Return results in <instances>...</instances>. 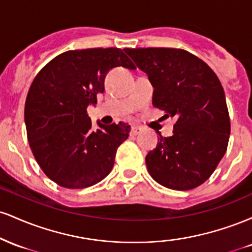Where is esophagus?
Instances as JSON below:
<instances>
[{
    "mask_svg": "<svg viewBox=\"0 0 252 252\" xmlns=\"http://www.w3.org/2000/svg\"><path fill=\"white\" fill-rule=\"evenodd\" d=\"M141 132H142V129H141L140 126H132L131 131H130V135H131V136H137L138 134H141Z\"/></svg>",
    "mask_w": 252,
    "mask_h": 252,
    "instance_id": "obj_1",
    "label": "esophagus"
}]
</instances>
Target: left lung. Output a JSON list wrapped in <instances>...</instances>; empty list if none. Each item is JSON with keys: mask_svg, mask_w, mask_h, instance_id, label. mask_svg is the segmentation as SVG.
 <instances>
[{"mask_svg": "<svg viewBox=\"0 0 252 252\" xmlns=\"http://www.w3.org/2000/svg\"><path fill=\"white\" fill-rule=\"evenodd\" d=\"M154 88L153 105L174 117V132L146 156L156 182L189 190L212 175L226 153L230 117L217 74L194 54L179 48H126Z\"/></svg>", "mask_w": 252, "mask_h": 252, "instance_id": "obj_1", "label": "left lung"}]
</instances>
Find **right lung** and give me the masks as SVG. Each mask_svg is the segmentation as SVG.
I'll return each mask as SVG.
<instances>
[{"mask_svg":"<svg viewBox=\"0 0 252 252\" xmlns=\"http://www.w3.org/2000/svg\"><path fill=\"white\" fill-rule=\"evenodd\" d=\"M134 70L120 48L67 51L36 74L25 105L27 137L46 175L65 189H86L111 172L118 147L130 126L100 124L92 129L89 105L104 92V79L114 67Z\"/></svg>","mask_w":252,"mask_h":252,"instance_id":"1","label":"right lung"}]
</instances>
